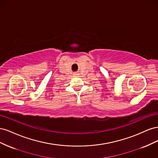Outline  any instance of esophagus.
<instances>
[{"mask_svg": "<svg viewBox=\"0 0 158 158\" xmlns=\"http://www.w3.org/2000/svg\"><path fill=\"white\" fill-rule=\"evenodd\" d=\"M74 75H76V74H76V73H74Z\"/></svg>", "mask_w": 158, "mask_h": 158, "instance_id": "34e87169", "label": "esophagus"}]
</instances>
